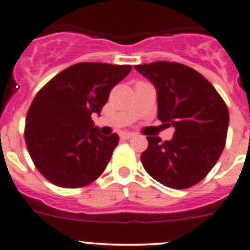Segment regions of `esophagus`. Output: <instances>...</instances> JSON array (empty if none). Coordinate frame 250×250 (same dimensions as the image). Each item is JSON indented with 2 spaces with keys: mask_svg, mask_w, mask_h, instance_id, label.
Masks as SVG:
<instances>
[{
  "mask_svg": "<svg viewBox=\"0 0 250 250\" xmlns=\"http://www.w3.org/2000/svg\"><path fill=\"white\" fill-rule=\"evenodd\" d=\"M134 136H136V134H134L133 132H123V133H121V138L123 139H129Z\"/></svg>",
  "mask_w": 250,
  "mask_h": 250,
  "instance_id": "1",
  "label": "esophagus"
}]
</instances>
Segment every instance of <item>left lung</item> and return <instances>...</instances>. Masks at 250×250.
Returning <instances> with one entry per match:
<instances>
[{
	"instance_id": "1",
	"label": "left lung",
	"mask_w": 250,
	"mask_h": 250,
	"mask_svg": "<svg viewBox=\"0 0 250 250\" xmlns=\"http://www.w3.org/2000/svg\"><path fill=\"white\" fill-rule=\"evenodd\" d=\"M134 67L156 86L158 120L175 129L170 141L147 137L142 164L163 186L189 188L210 172L223 152L229 123L226 102L212 83L186 64L158 61Z\"/></svg>"
}]
</instances>
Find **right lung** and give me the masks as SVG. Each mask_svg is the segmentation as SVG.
I'll list each match as a JSON object with an SVG mask.
<instances>
[{
  "instance_id": "right-lung-1",
  "label": "right lung",
  "mask_w": 250,
  "mask_h": 250,
  "mask_svg": "<svg viewBox=\"0 0 250 250\" xmlns=\"http://www.w3.org/2000/svg\"><path fill=\"white\" fill-rule=\"evenodd\" d=\"M129 64L81 62L60 72L33 98L24 141L36 168L62 188L91 184L105 169L120 137L102 136L92 113H101L109 92Z\"/></svg>"
}]
</instances>
